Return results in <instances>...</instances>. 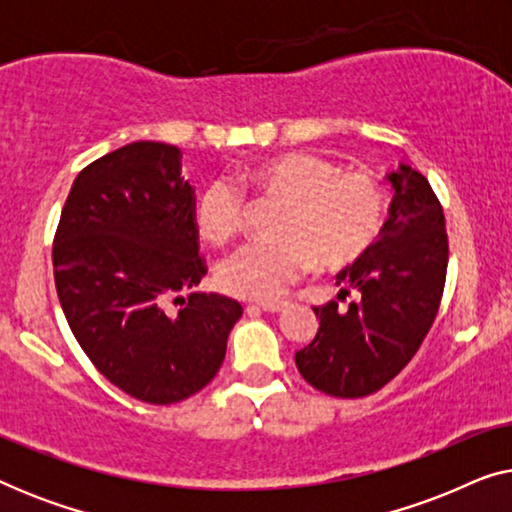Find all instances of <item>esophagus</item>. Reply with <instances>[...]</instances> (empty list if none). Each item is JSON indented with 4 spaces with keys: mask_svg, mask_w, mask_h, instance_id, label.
Segmentation results:
<instances>
[{
    "mask_svg": "<svg viewBox=\"0 0 512 512\" xmlns=\"http://www.w3.org/2000/svg\"><path fill=\"white\" fill-rule=\"evenodd\" d=\"M258 307H261L263 312H270V314H277L286 310V303H258Z\"/></svg>",
    "mask_w": 512,
    "mask_h": 512,
    "instance_id": "1",
    "label": "esophagus"
}]
</instances>
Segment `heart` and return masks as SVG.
I'll list each match as a JSON object with an SVG mask.
<instances>
[{
	"instance_id": "1",
	"label": "heart",
	"mask_w": 512,
	"mask_h": 512,
	"mask_svg": "<svg viewBox=\"0 0 512 512\" xmlns=\"http://www.w3.org/2000/svg\"><path fill=\"white\" fill-rule=\"evenodd\" d=\"M261 198L284 205L277 219V242L247 244L221 263L216 279L230 296L275 300L312 268H347L361 261L380 240L387 200L366 172H340L314 153H282L265 158L244 174ZM244 195L235 184L216 179L195 207L200 235L223 244L242 228Z\"/></svg>"
}]
</instances>
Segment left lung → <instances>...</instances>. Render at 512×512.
Instances as JSON below:
<instances>
[{
	"mask_svg": "<svg viewBox=\"0 0 512 512\" xmlns=\"http://www.w3.org/2000/svg\"><path fill=\"white\" fill-rule=\"evenodd\" d=\"M394 200L375 247L335 275L338 300L314 307L319 331L296 352L300 375L335 398H361L394 380L417 354L438 314L447 272L443 207L424 174H387Z\"/></svg>",
	"mask_w": 512,
	"mask_h": 512,
	"instance_id": "left-lung-1",
	"label": "left lung"
}]
</instances>
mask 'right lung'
I'll list each match as a JSON object with an SVG mask.
<instances>
[{"instance_id": "add662e5", "label": "right lung", "mask_w": 512, "mask_h": 512, "mask_svg": "<svg viewBox=\"0 0 512 512\" xmlns=\"http://www.w3.org/2000/svg\"><path fill=\"white\" fill-rule=\"evenodd\" d=\"M193 188L181 151L132 142L83 167L53 242L55 289L74 338L111 384L137 401L179 403L219 373L242 305L193 293Z\"/></svg>"}]
</instances>
